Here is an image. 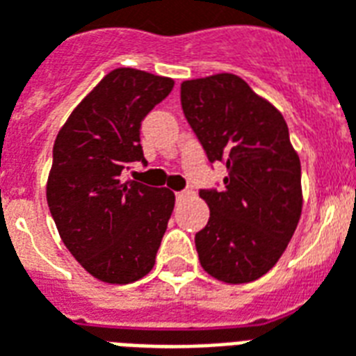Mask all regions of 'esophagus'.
Here are the masks:
<instances>
[{
  "mask_svg": "<svg viewBox=\"0 0 356 356\" xmlns=\"http://www.w3.org/2000/svg\"><path fill=\"white\" fill-rule=\"evenodd\" d=\"M187 197H189V193H186V191L176 193V200H186Z\"/></svg>",
  "mask_w": 356,
  "mask_h": 356,
  "instance_id": "1",
  "label": "esophagus"
}]
</instances>
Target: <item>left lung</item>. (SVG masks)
Segmentation results:
<instances>
[{
	"mask_svg": "<svg viewBox=\"0 0 356 356\" xmlns=\"http://www.w3.org/2000/svg\"><path fill=\"white\" fill-rule=\"evenodd\" d=\"M180 98L209 161L227 163L221 191H200L209 208L195 236L200 266L221 282H252L284 254L301 219V159L288 124L236 74L187 79Z\"/></svg>",
	"mask_w": 356,
	"mask_h": 356,
	"instance_id": "8db88e82",
	"label": "left lung"
}]
</instances>
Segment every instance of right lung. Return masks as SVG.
Returning a JSON list of instances; mask_svg holds the SVG:
<instances>
[{"label": "right lung", "instance_id": "right-lung-1", "mask_svg": "<svg viewBox=\"0 0 356 356\" xmlns=\"http://www.w3.org/2000/svg\"><path fill=\"white\" fill-rule=\"evenodd\" d=\"M175 79L115 68L79 102L54 145L46 198L66 249L107 284L152 271L175 208V193L124 180L145 161L140 122L165 100Z\"/></svg>", "mask_w": 356, "mask_h": 356}]
</instances>
